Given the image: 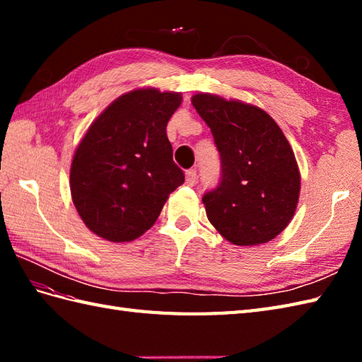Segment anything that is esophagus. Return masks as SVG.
Returning <instances> with one entry per match:
<instances>
[{"label":"esophagus","mask_w":362,"mask_h":362,"mask_svg":"<svg viewBox=\"0 0 362 362\" xmlns=\"http://www.w3.org/2000/svg\"><path fill=\"white\" fill-rule=\"evenodd\" d=\"M196 182H197L196 169H188L187 174H185V183H187V185H189V187H193Z\"/></svg>","instance_id":"obj_1"}]
</instances>
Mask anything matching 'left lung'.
Wrapping results in <instances>:
<instances>
[{"instance_id": "obj_1", "label": "left lung", "mask_w": 362, "mask_h": 362, "mask_svg": "<svg viewBox=\"0 0 362 362\" xmlns=\"http://www.w3.org/2000/svg\"><path fill=\"white\" fill-rule=\"evenodd\" d=\"M221 157L219 185L202 202L213 227L236 245L274 240L294 216L300 173L279 124L259 107L210 93L191 98Z\"/></svg>"}]
</instances>
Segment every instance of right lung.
I'll list each match as a JSON object with an SVG mask.
<instances>
[{"label":"right lung","mask_w":362,"mask_h":362,"mask_svg":"<svg viewBox=\"0 0 362 362\" xmlns=\"http://www.w3.org/2000/svg\"><path fill=\"white\" fill-rule=\"evenodd\" d=\"M180 93L136 88L99 115L74 152L73 204L91 232L112 243L149 230L168 196L185 182L166 126Z\"/></svg>","instance_id":"1"}]
</instances>
